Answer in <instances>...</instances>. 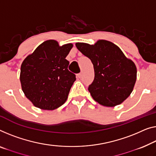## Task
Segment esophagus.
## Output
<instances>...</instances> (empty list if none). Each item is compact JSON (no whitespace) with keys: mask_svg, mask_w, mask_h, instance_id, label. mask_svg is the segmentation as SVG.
I'll use <instances>...</instances> for the list:
<instances>
[{"mask_svg":"<svg viewBox=\"0 0 156 156\" xmlns=\"http://www.w3.org/2000/svg\"><path fill=\"white\" fill-rule=\"evenodd\" d=\"M76 77H77V78H82V73H78L76 75Z\"/></svg>","mask_w":156,"mask_h":156,"instance_id":"esophagus-1","label":"esophagus"}]
</instances>
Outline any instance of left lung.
Segmentation results:
<instances>
[{
    "instance_id": "obj_1",
    "label": "left lung",
    "mask_w": 156,
    "mask_h": 156,
    "mask_svg": "<svg viewBox=\"0 0 156 156\" xmlns=\"http://www.w3.org/2000/svg\"><path fill=\"white\" fill-rule=\"evenodd\" d=\"M76 46L94 66V79L88 87L94 100L107 107L122 104L135 85V64L112 42L99 40L94 45L76 43Z\"/></svg>"
}]
</instances>
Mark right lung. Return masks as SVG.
<instances>
[{"label":"right lung","instance_id":"obj_1","mask_svg":"<svg viewBox=\"0 0 156 156\" xmlns=\"http://www.w3.org/2000/svg\"><path fill=\"white\" fill-rule=\"evenodd\" d=\"M72 48V43L60 46L57 41L48 40L23 61L20 77L22 89L36 107L54 110L66 101L76 80L66 59Z\"/></svg>","mask_w":156,"mask_h":156}]
</instances>
